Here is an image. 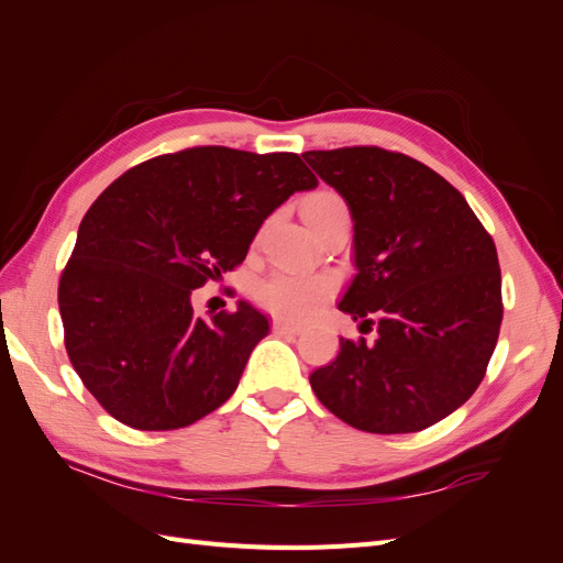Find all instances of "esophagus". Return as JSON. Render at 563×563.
Here are the masks:
<instances>
[{"label":"esophagus","instance_id":"1","mask_svg":"<svg viewBox=\"0 0 563 563\" xmlns=\"http://www.w3.org/2000/svg\"><path fill=\"white\" fill-rule=\"evenodd\" d=\"M272 333H275V335H298L300 327H294V323H288L284 319H275V321H272Z\"/></svg>","mask_w":563,"mask_h":563}]
</instances>
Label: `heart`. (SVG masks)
<instances>
[{
	"label": "heart",
	"instance_id": "b5f03b06",
	"mask_svg": "<svg viewBox=\"0 0 563 563\" xmlns=\"http://www.w3.org/2000/svg\"><path fill=\"white\" fill-rule=\"evenodd\" d=\"M343 211H347L345 201L329 190L314 192L302 207V216L308 220V225H314L317 220ZM331 294L333 284L323 277L296 275V272H272V275L255 288V300H258L265 310L286 321H305L329 300Z\"/></svg>",
	"mask_w": 563,
	"mask_h": 563
}]
</instances>
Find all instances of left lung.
Wrapping results in <instances>:
<instances>
[{"label": "left lung", "mask_w": 563, "mask_h": 563, "mask_svg": "<svg viewBox=\"0 0 563 563\" xmlns=\"http://www.w3.org/2000/svg\"><path fill=\"white\" fill-rule=\"evenodd\" d=\"M354 220L356 275L338 310L376 327L340 338L310 385L333 416L373 434L420 432L484 380L503 321L496 244L430 166L373 145L305 152Z\"/></svg>", "instance_id": "left-lung-1"}]
</instances>
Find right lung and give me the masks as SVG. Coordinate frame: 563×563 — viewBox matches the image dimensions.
Here are the masks:
<instances>
[{"label": "right lung", "instance_id": "add662e5", "mask_svg": "<svg viewBox=\"0 0 563 563\" xmlns=\"http://www.w3.org/2000/svg\"><path fill=\"white\" fill-rule=\"evenodd\" d=\"M317 178L294 152L187 147L129 168L84 216L58 284L67 356L133 430H178L240 385L269 321L240 300L201 319L192 291L240 265L263 220Z\"/></svg>", "mask_w": 563, "mask_h": 563}]
</instances>
